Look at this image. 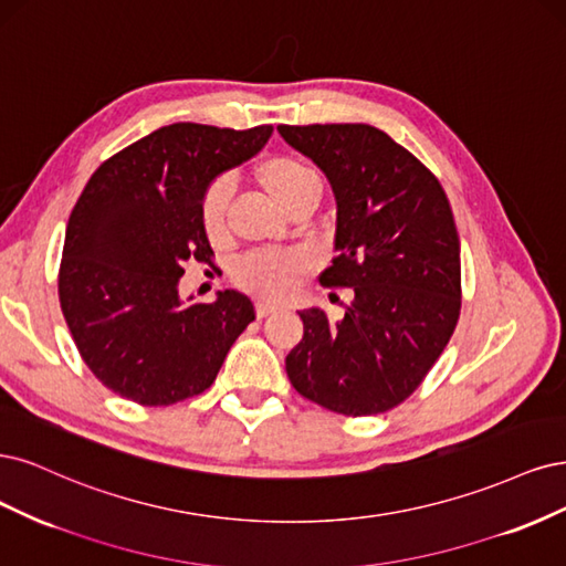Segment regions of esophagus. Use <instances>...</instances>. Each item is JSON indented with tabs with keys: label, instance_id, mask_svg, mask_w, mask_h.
Returning a JSON list of instances; mask_svg holds the SVG:
<instances>
[{
	"label": "esophagus",
	"instance_id": "esophagus-1",
	"mask_svg": "<svg viewBox=\"0 0 566 566\" xmlns=\"http://www.w3.org/2000/svg\"><path fill=\"white\" fill-rule=\"evenodd\" d=\"M275 310H277V305H272V303H268V301H259V303H256V315H259L261 319L275 313Z\"/></svg>",
	"mask_w": 566,
	"mask_h": 566
}]
</instances>
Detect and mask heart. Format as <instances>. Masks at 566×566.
Returning a JSON list of instances; mask_svg holds the SVG:
<instances>
[{
	"label": "heart",
	"mask_w": 566,
	"mask_h": 566,
	"mask_svg": "<svg viewBox=\"0 0 566 566\" xmlns=\"http://www.w3.org/2000/svg\"><path fill=\"white\" fill-rule=\"evenodd\" d=\"M256 184L268 192V197L286 211L294 213L296 209L319 202L322 184L313 169H307L303 161L294 157L275 155L256 164L253 169ZM230 202V184L228 180H216L202 197V207H199V218H202V228L209 240H221L226 232V213ZM307 263L301 253H277V251H263L251 253L242 259L234 268V280L242 289L259 294L263 298L280 301L294 294L305 275Z\"/></svg>",
	"instance_id": "obj_1"
}]
</instances>
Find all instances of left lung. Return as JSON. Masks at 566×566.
<instances>
[{
  "label": "left lung",
  "instance_id": "8db88e82",
  "mask_svg": "<svg viewBox=\"0 0 566 566\" xmlns=\"http://www.w3.org/2000/svg\"><path fill=\"white\" fill-rule=\"evenodd\" d=\"M336 197V259L319 282L353 289L338 319L303 310L286 376L345 416L397 407L421 386L461 315V242L449 199L421 161L369 124L277 126Z\"/></svg>",
  "mask_w": 566,
  "mask_h": 566
}]
</instances>
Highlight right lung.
<instances>
[{"label":"right lung","instance_id":"1","mask_svg":"<svg viewBox=\"0 0 566 566\" xmlns=\"http://www.w3.org/2000/svg\"><path fill=\"white\" fill-rule=\"evenodd\" d=\"M272 126L247 132L161 126L88 178L70 213L59 298L82 359L105 388L169 407L211 388L232 343L256 319L249 296L186 301L188 261L211 263L199 207L211 180L263 150Z\"/></svg>","mask_w":566,"mask_h":566}]
</instances>
